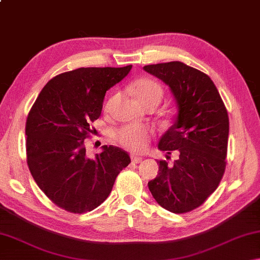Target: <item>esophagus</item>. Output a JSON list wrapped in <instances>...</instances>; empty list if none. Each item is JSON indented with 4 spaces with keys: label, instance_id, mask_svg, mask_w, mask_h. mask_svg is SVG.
I'll list each match as a JSON object with an SVG mask.
<instances>
[{
    "label": "esophagus",
    "instance_id": "34e87169",
    "mask_svg": "<svg viewBox=\"0 0 260 260\" xmlns=\"http://www.w3.org/2000/svg\"><path fill=\"white\" fill-rule=\"evenodd\" d=\"M131 159H132V161H133V162H136V164H138V162H140L141 160H142L143 158L140 157V156H136V155H132L131 156Z\"/></svg>",
    "mask_w": 260,
    "mask_h": 260
}]
</instances>
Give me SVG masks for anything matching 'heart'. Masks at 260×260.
<instances>
[{"label":"heart","instance_id":"obj_1","mask_svg":"<svg viewBox=\"0 0 260 260\" xmlns=\"http://www.w3.org/2000/svg\"><path fill=\"white\" fill-rule=\"evenodd\" d=\"M128 90L138 99L143 107H147L151 103L159 104L162 95H164L161 86L158 82L151 80V79H140V80L132 82L128 87ZM114 99L116 98H112L108 101L107 105H105L107 111L111 109ZM152 135L153 131L148 126L125 125L116 132L114 138H116L120 146L128 149L131 151L140 152L147 148Z\"/></svg>","mask_w":260,"mask_h":260}]
</instances>
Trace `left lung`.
Listing matches in <instances>:
<instances>
[{"label":"left lung","instance_id":"8db88e82","mask_svg":"<svg viewBox=\"0 0 260 260\" xmlns=\"http://www.w3.org/2000/svg\"><path fill=\"white\" fill-rule=\"evenodd\" d=\"M144 71L169 85L179 112L158 148L178 153L173 165L159 160V173L148 182L161 208L186 213L218 188L226 169L230 133L227 109L208 74L181 63L146 65ZM167 158H171L167 156Z\"/></svg>","mask_w":260,"mask_h":260}]
</instances>
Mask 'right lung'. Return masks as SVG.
I'll use <instances>...</instances> for the list:
<instances>
[{
  "mask_svg": "<svg viewBox=\"0 0 260 260\" xmlns=\"http://www.w3.org/2000/svg\"><path fill=\"white\" fill-rule=\"evenodd\" d=\"M124 68H80L47 82L26 120V157L39 188L71 213L94 210L108 199L129 155L103 146L95 159L86 156L85 140L95 128L107 90L122 80Z\"/></svg>",
  "mask_w": 260,
  "mask_h": 260,
  "instance_id": "obj_1",
  "label": "right lung"
}]
</instances>
